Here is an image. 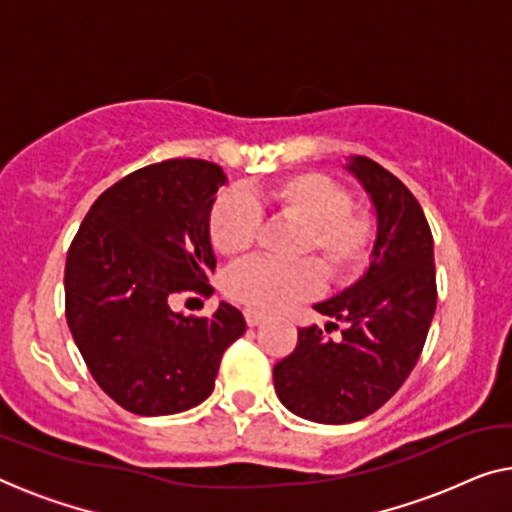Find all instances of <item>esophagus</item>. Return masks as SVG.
I'll list each match as a JSON object with an SVG mask.
<instances>
[{"instance_id": "obj_1", "label": "esophagus", "mask_w": 512, "mask_h": 512, "mask_svg": "<svg viewBox=\"0 0 512 512\" xmlns=\"http://www.w3.org/2000/svg\"><path fill=\"white\" fill-rule=\"evenodd\" d=\"M243 317H246L248 326H259L266 319L262 312H255V310H246V312H243Z\"/></svg>"}]
</instances>
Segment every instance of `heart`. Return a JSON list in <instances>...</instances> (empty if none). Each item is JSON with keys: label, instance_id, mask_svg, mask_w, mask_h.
I'll return each mask as SVG.
<instances>
[{"label": "heart", "instance_id": "1", "mask_svg": "<svg viewBox=\"0 0 512 512\" xmlns=\"http://www.w3.org/2000/svg\"><path fill=\"white\" fill-rule=\"evenodd\" d=\"M257 209L299 225L292 253L305 259L250 262L227 273L225 294L250 310L273 312L308 299L322 276L342 285L370 262L377 241L375 216L352 204L349 190L322 172H294L266 181L253 190L250 202L236 193L220 195L207 220L209 243L220 257L241 259L253 250L259 234Z\"/></svg>", "mask_w": 512, "mask_h": 512}]
</instances>
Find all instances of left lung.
<instances>
[{"label": "left lung", "mask_w": 512, "mask_h": 512, "mask_svg": "<svg viewBox=\"0 0 512 512\" xmlns=\"http://www.w3.org/2000/svg\"><path fill=\"white\" fill-rule=\"evenodd\" d=\"M349 172L377 209V241L365 276L315 310L331 317L326 333L299 329L294 352L273 368L280 402L296 416L342 425L370 416L404 384L421 358L434 308V241L421 204L375 160L356 156Z\"/></svg>", "instance_id": "obj_1"}]
</instances>
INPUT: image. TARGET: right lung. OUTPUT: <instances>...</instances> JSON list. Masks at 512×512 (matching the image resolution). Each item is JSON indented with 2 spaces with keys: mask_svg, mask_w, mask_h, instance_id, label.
I'll return each mask as SVG.
<instances>
[{
  "mask_svg": "<svg viewBox=\"0 0 512 512\" xmlns=\"http://www.w3.org/2000/svg\"><path fill=\"white\" fill-rule=\"evenodd\" d=\"M223 183L209 160L142 167L91 204L68 248V329L96 384L131 414H179L207 400L225 349L246 333L230 303L211 317L170 308L174 294L213 292L207 220Z\"/></svg>",
  "mask_w": 512,
  "mask_h": 512,
  "instance_id": "1",
  "label": "right lung"
}]
</instances>
